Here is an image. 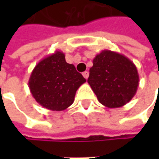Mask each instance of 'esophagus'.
Masks as SVG:
<instances>
[{
  "label": "esophagus",
  "mask_w": 159,
  "mask_h": 159,
  "mask_svg": "<svg viewBox=\"0 0 159 159\" xmlns=\"http://www.w3.org/2000/svg\"><path fill=\"white\" fill-rule=\"evenodd\" d=\"M82 75H83V77L85 78V79H88V78H89V71H88V70L84 71V72H82Z\"/></svg>",
  "instance_id": "1"
}]
</instances>
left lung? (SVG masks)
I'll return each mask as SVG.
<instances>
[{"label": "left lung", "instance_id": "left-lung-1", "mask_svg": "<svg viewBox=\"0 0 159 159\" xmlns=\"http://www.w3.org/2000/svg\"><path fill=\"white\" fill-rule=\"evenodd\" d=\"M88 82L102 105L119 108L136 94L139 74L129 58L105 49L93 59Z\"/></svg>", "mask_w": 159, "mask_h": 159}]
</instances>
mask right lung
<instances>
[{"instance_id": "1", "label": "right lung", "mask_w": 159, "mask_h": 159, "mask_svg": "<svg viewBox=\"0 0 159 159\" xmlns=\"http://www.w3.org/2000/svg\"><path fill=\"white\" fill-rule=\"evenodd\" d=\"M85 82L75 66L66 63L64 53L57 50L36 64L28 86L40 105L60 111L73 103L76 91Z\"/></svg>"}]
</instances>
